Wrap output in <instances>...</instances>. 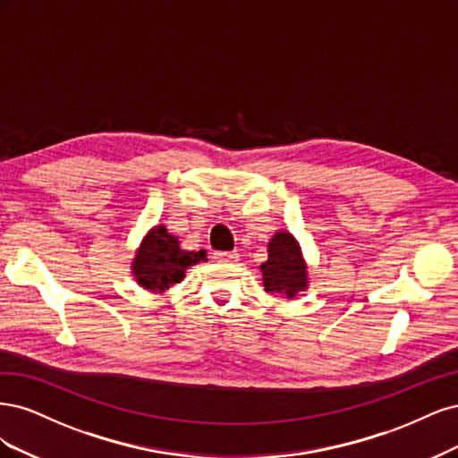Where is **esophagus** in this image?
<instances>
[{
	"label": "esophagus",
	"mask_w": 458,
	"mask_h": 458,
	"mask_svg": "<svg viewBox=\"0 0 458 458\" xmlns=\"http://www.w3.org/2000/svg\"><path fill=\"white\" fill-rule=\"evenodd\" d=\"M240 259V253H235V250H218V253H215V260L218 262H238Z\"/></svg>",
	"instance_id": "1"
}]
</instances>
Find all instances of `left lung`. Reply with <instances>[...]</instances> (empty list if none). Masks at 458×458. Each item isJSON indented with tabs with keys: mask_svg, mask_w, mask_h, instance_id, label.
<instances>
[{
	"mask_svg": "<svg viewBox=\"0 0 458 458\" xmlns=\"http://www.w3.org/2000/svg\"><path fill=\"white\" fill-rule=\"evenodd\" d=\"M262 285L267 293L293 301L310 285L308 264L299 240L287 230H277L268 242V260L260 264Z\"/></svg>",
	"mask_w": 458,
	"mask_h": 458,
	"instance_id": "obj_1",
	"label": "left lung"
}]
</instances>
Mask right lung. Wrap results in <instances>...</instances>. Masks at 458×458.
Masks as SVG:
<instances>
[{"mask_svg":"<svg viewBox=\"0 0 458 458\" xmlns=\"http://www.w3.org/2000/svg\"><path fill=\"white\" fill-rule=\"evenodd\" d=\"M205 260L208 250H186L181 247L179 235L171 233L164 225H156L137 247L131 260V274L144 291L164 294L182 282L190 267Z\"/></svg>","mask_w":458,"mask_h":458,"instance_id":"obj_1","label":"right lung"}]
</instances>
